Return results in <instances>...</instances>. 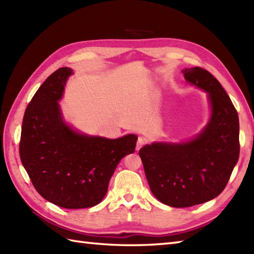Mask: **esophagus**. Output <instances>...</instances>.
I'll list each match as a JSON object with an SVG mask.
<instances>
[{
	"label": "esophagus",
	"mask_w": 254,
	"mask_h": 254,
	"mask_svg": "<svg viewBox=\"0 0 254 254\" xmlns=\"http://www.w3.org/2000/svg\"><path fill=\"white\" fill-rule=\"evenodd\" d=\"M145 144H146V139H145V138L142 137V136H139L138 139H137V142H136V149H137V150L141 149V147H143Z\"/></svg>",
	"instance_id": "34e87169"
}]
</instances>
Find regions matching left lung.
<instances>
[{
    "instance_id": "8db88e82",
    "label": "left lung",
    "mask_w": 254,
    "mask_h": 254,
    "mask_svg": "<svg viewBox=\"0 0 254 254\" xmlns=\"http://www.w3.org/2000/svg\"><path fill=\"white\" fill-rule=\"evenodd\" d=\"M182 73L188 83L207 93V126L188 142H155L138 152L150 191L172 207L193 206L219 195L240 152L238 113L223 86L202 67Z\"/></svg>"
}]
</instances>
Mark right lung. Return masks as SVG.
I'll use <instances>...</instances> for the list:
<instances>
[{"label": "right lung", "mask_w": 254, "mask_h": 254, "mask_svg": "<svg viewBox=\"0 0 254 254\" xmlns=\"http://www.w3.org/2000/svg\"><path fill=\"white\" fill-rule=\"evenodd\" d=\"M73 69L48 77L27 106L19 142L21 164L37 192L64 208H86L102 201L120 160L134 153L137 136L86 135L64 121L60 105Z\"/></svg>", "instance_id": "obj_1"}]
</instances>
